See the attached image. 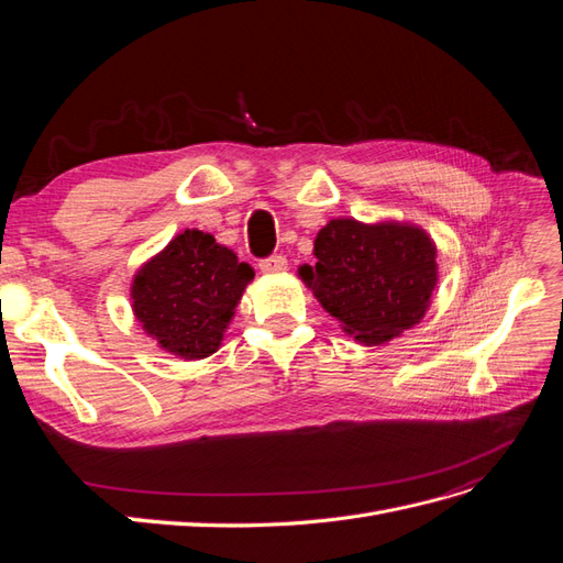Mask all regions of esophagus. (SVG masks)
Wrapping results in <instances>:
<instances>
[{
    "instance_id": "obj_1",
    "label": "esophagus",
    "mask_w": 563,
    "mask_h": 563,
    "mask_svg": "<svg viewBox=\"0 0 563 563\" xmlns=\"http://www.w3.org/2000/svg\"><path fill=\"white\" fill-rule=\"evenodd\" d=\"M286 258L282 253H275V255H267V258H263L258 263L261 272H265V275H277V272H284L286 269Z\"/></svg>"
}]
</instances>
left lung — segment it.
I'll list each match as a JSON object with an SVG mask.
<instances>
[{
	"label": "left lung",
	"instance_id": "obj_1",
	"mask_svg": "<svg viewBox=\"0 0 563 563\" xmlns=\"http://www.w3.org/2000/svg\"><path fill=\"white\" fill-rule=\"evenodd\" d=\"M314 265H302L323 310L366 345H383L411 329L437 286V249L411 225L331 220L314 240Z\"/></svg>",
	"mask_w": 563,
	"mask_h": 563
}]
</instances>
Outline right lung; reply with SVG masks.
<instances>
[{
  "label": "right lung",
  "mask_w": 563,
  "mask_h": 563,
  "mask_svg": "<svg viewBox=\"0 0 563 563\" xmlns=\"http://www.w3.org/2000/svg\"><path fill=\"white\" fill-rule=\"evenodd\" d=\"M253 275L211 234L185 230L139 272L133 312L164 350L203 360L218 350Z\"/></svg>",
  "instance_id": "right-lung-1"
}]
</instances>
